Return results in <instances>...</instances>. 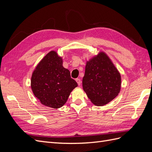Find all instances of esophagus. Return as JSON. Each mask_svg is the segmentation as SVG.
<instances>
[{
    "label": "esophagus",
    "instance_id": "esophagus-1",
    "mask_svg": "<svg viewBox=\"0 0 152 152\" xmlns=\"http://www.w3.org/2000/svg\"><path fill=\"white\" fill-rule=\"evenodd\" d=\"M75 80H76V82H77V84H78V85L79 86H80V84H81V80H80V79H75Z\"/></svg>",
    "mask_w": 152,
    "mask_h": 152
}]
</instances>
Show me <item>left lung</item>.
<instances>
[{"label":"left lung","mask_w":152,"mask_h":152,"mask_svg":"<svg viewBox=\"0 0 152 152\" xmlns=\"http://www.w3.org/2000/svg\"><path fill=\"white\" fill-rule=\"evenodd\" d=\"M82 87L91 102L96 106L107 104L118 96L121 76L104 52H99L87 61Z\"/></svg>","instance_id":"left-lung-1"}]
</instances>
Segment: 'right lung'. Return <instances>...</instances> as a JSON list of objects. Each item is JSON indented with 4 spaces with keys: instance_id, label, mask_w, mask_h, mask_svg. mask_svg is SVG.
Here are the masks:
<instances>
[{
    "instance_id": "right-lung-1",
    "label": "right lung",
    "mask_w": 152,
    "mask_h": 152,
    "mask_svg": "<svg viewBox=\"0 0 152 152\" xmlns=\"http://www.w3.org/2000/svg\"><path fill=\"white\" fill-rule=\"evenodd\" d=\"M70 72L63 66V59L51 50L36 66L31 78L33 93L42 104L59 108L65 104L70 93L77 87Z\"/></svg>"
}]
</instances>
